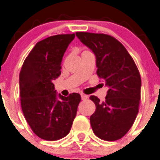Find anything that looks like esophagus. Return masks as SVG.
<instances>
[{"label": "esophagus", "instance_id": "obj_1", "mask_svg": "<svg viewBox=\"0 0 160 160\" xmlns=\"http://www.w3.org/2000/svg\"><path fill=\"white\" fill-rule=\"evenodd\" d=\"M81 98H82V100H86V99L88 98V96L82 93V94H81Z\"/></svg>", "mask_w": 160, "mask_h": 160}]
</instances>
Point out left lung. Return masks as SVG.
Here are the masks:
<instances>
[{"mask_svg": "<svg viewBox=\"0 0 160 160\" xmlns=\"http://www.w3.org/2000/svg\"><path fill=\"white\" fill-rule=\"evenodd\" d=\"M82 43L96 57L97 74L108 86L105 101L90 96L96 110L90 121L93 133L113 141L122 138L139 112L141 78L134 60L122 43L105 34L76 32Z\"/></svg>", "mask_w": 160, "mask_h": 160, "instance_id": "obj_1", "label": "left lung"}]
</instances>
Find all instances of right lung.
Returning <instances> with one entry per match:
<instances>
[{
    "mask_svg": "<svg viewBox=\"0 0 160 160\" xmlns=\"http://www.w3.org/2000/svg\"><path fill=\"white\" fill-rule=\"evenodd\" d=\"M74 34L56 35L39 41L25 58L20 73L22 111L35 134L45 140L63 138L70 131L81 101L79 93L57 94L52 82Z\"/></svg>",
    "mask_w": 160,
    "mask_h": 160,
    "instance_id": "1",
    "label": "right lung"
}]
</instances>
